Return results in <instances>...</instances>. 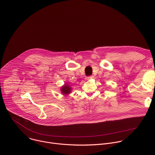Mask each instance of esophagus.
I'll return each mask as SVG.
<instances>
[{"label":"esophagus","mask_w":155,"mask_h":155,"mask_svg":"<svg viewBox=\"0 0 155 155\" xmlns=\"http://www.w3.org/2000/svg\"><path fill=\"white\" fill-rule=\"evenodd\" d=\"M93 78H94V76L93 75H91V76H89V77H86V80H89V79H92Z\"/></svg>","instance_id":"1"}]
</instances>
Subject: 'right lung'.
Wrapping results in <instances>:
<instances>
[{
    "instance_id": "obj_1",
    "label": "right lung",
    "mask_w": 155,
    "mask_h": 155,
    "mask_svg": "<svg viewBox=\"0 0 155 155\" xmlns=\"http://www.w3.org/2000/svg\"><path fill=\"white\" fill-rule=\"evenodd\" d=\"M71 90V87L68 84H65L64 86H63L61 89V91L63 94H68L69 93H70Z\"/></svg>"
}]
</instances>
